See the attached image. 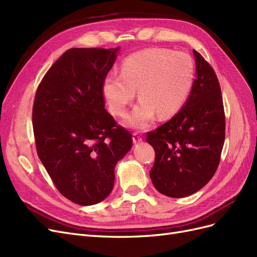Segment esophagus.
I'll list each match as a JSON object with an SVG mask.
<instances>
[{"label": "esophagus", "instance_id": "1", "mask_svg": "<svg viewBox=\"0 0 257 257\" xmlns=\"http://www.w3.org/2000/svg\"><path fill=\"white\" fill-rule=\"evenodd\" d=\"M141 142H143L142 135L139 134L138 132H134V133H133V143L134 144H138V143H141Z\"/></svg>", "mask_w": 257, "mask_h": 257}]
</instances>
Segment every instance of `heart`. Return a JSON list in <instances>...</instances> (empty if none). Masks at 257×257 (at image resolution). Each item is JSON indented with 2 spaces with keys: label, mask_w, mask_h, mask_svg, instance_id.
Returning a JSON list of instances; mask_svg holds the SVG:
<instances>
[{
  "label": "heart",
  "mask_w": 257,
  "mask_h": 257,
  "mask_svg": "<svg viewBox=\"0 0 257 257\" xmlns=\"http://www.w3.org/2000/svg\"><path fill=\"white\" fill-rule=\"evenodd\" d=\"M195 66L188 53L148 48L123 60L120 75L108 74L102 91L109 111L122 116L135 98L141 99L125 120L130 127L145 130L155 115L167 119L178 113L193 87Z\"/></svg>",
  "instance_id": "1"
}]
</instances>
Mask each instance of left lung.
I'll return each instance as SVG.
<instances>
[{"mask_svg":"<svg viewBox=\"0 0 257 257\" xmlns=\"http://www.w3.org/2000/svg\"><path fill=\"white\" fill-rule=\"evenodd\" d=\"M196 79L182 109L147 134L155 151L150 177L168 197L192 195L211 180L219 166L225 139V113L217 77L193 50Z\"/></svg>","mask_w":257,"mask_h":257,"instance_id":"obj_1","label":"left lung"}]
</instances>
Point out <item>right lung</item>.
Segmentation results:
<instances>
[{
  "label": "right lung",
  "instance_id": "right-lung-1",
  "mask_svg": "<svg viewBox=\"0 0 257 257\" xmlns=\"http://www.w3.org/2000/svg\"><path fill=\"white\" fill-rule=\"evenodd\" d=\"M119 47L72 48L46 73L33 104L38 158L59 192L91 206L112 191L114 167L133 145L105 109L103 79Z\"/></svg>",
  "mask_w": 257,
  "mask_h": 257
}]
</instances>
